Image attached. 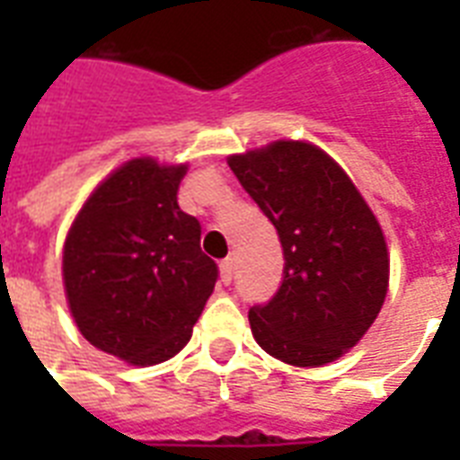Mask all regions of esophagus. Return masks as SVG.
Returning a JSON list of instances; mask_svg holds the SVG:
<instances>
[{
    "mask_svg": "<svg viewBox=\"0 0 460 460\" xmlns=\"http://www.w3.org/2000/svg\"><path fill=\"white\" fill-rule=\"evenodd\" d=\"M231 279H234V262L224 260V262H219V281L222 284H231Z\"/></svg>",
    "mask_w": 460,
    "mask_h": 460,
    "instance_id": "1",
    "label": "esophagus"
}]
</instances>
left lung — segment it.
Listing matches in <instances>:
<instances>
[{
    "label": "left lung",
    "instance_id": "left-lung-1",
    "mask_svg": "<svg viewBox=\"0 0 460 460\" xmlns=\"http://www.w3.org/2000/svg\"><path fill=\"white\" fill-rule=\"evenodd\" d=\"M226 162L284 248L279 291L248 313L255 341L296 367L334 363L372 327L389 291L377 217L341 164L307 140H274Z\"/></svg>",
    "mask_w": 460,
    "mask_h": 460
}]
</instances>
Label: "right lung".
Masks as SVG:
<instances>
[{
    "mask_svg": "<svg viewBox=\"0 0 460 460\" xmlns=\"http://www.w3.org/2000/svg\"><path fill=\"white\" fill-rule=\"evenodd\" d=\"M186 172L128 159L85 198L64 241L61 279L75 327L138 367L176 356L215 291L200 224L176 202Z\"/></svg>",
    "mask_w": 460,
    "mask_h": 460,
    "instance_id": "right-lung-1",
    "label": "right lung"
}]
</instances>
